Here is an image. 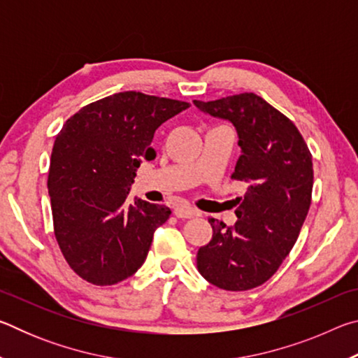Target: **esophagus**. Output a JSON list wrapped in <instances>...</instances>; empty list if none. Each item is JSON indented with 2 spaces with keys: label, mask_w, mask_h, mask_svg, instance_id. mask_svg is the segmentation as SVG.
I'll list each match as a JSON object with an SVG mask.
<instances>
[{
  "label": "esophagus",
  "mask_w": 358,
  "mask_h": 358,
  "mask_svg": "<svg viewBox=\"0 0 358 358\" xmlns=\"http://www.w3.org/2000/svg\"><path fill=\"white\" fill-rule=\"evenodd\" d=\"M173 215L177 217H185V220H189V217L199 216L201 213H199L197 210L191 208V207H185V205H181V207H177L173 210Z\"/></svg>",
  "instance_id": "esophagus-1"
}]
</instances>
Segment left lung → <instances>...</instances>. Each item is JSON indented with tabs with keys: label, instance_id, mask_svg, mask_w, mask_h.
Wrapping results in <instances>:
<instances>
[{
	"label": "left lung",
	"instance_id": "left-lung-1",
	"mask_svg": "<svg viewBox=\"0 0 358 358\" xmlns=\"http://www.w3.org/2000/svg\"><path fill=\"white\" fill-rule=\"evenodd\" d=\"M194 104L235 126L241 156L232 178L248 185L234 226L208 220L213 237L199 248L197 270L220 289L250 290L276 273L299 238L311 205V151L292 121L254 93Z\"/></svg>",
	"mask_w": 358,
	"mask_h": 358
}]
</instances>
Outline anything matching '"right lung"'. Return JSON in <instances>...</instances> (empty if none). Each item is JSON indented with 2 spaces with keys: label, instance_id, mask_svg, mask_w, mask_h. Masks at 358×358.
<instances>
[{
  "label": "right lung",
  "instance_id": "obj_1",
  "mask_svg": "<svg viewBox=\"0 0 358 358\" xmlns=\"http://www.w3.org/2000/svg\"><path fill=\"white\" fill-rule=\"evenodd\" d=\"M189 102L141 92L117 93L82 107L53 143L48 169L53 232L82 280L112 286L141 268L155 230L171 208L128 202L141 159H153L155 131Z\"/></svg>",
  "mask_w": 358,
  "mask_h": 358
}]
</instances>
